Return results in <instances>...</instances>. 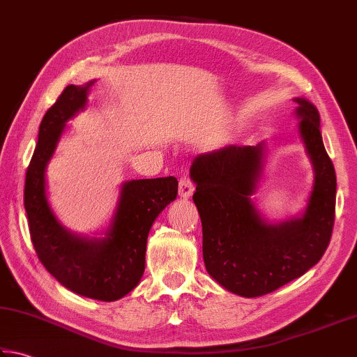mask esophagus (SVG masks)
Wrapping results in <instances>:
<instances>
[{
	"instance_id": "1",
	"label": "esophagus",
	"mask_w": 357,
	"mask_h": 357,
	"mask_svg": "<svg viewBox=\"0 0 357 357\" xmlns=\"http://www.w3.org/2000/svg\"><path fill=\"white\" fill-rule=\"evenodd\" d=\"M194 192V185L192 181L188 178V177H183L180 178V183H178V196L181 199H190L192 196Z\"/></svg>"
}]
</instances>
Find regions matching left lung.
<instances>
[{"label":"left lung","mask_w":357,"mask_h":357,"mask_svg":"<svg viewBox=\"0 0 357 357\" xmlns=\"http://www.w3.org/2000/svg\"><path fill=\"white\" fill-rule=\"evenodd\" d=\"M298 135L312 165V186L303 210L268 220L257 205L268 160V143L225 146L192 160L204 234L206 272L228 292L261 297L301 277L324 257L335 210V172L320 132L317 107L294 98Z\"/></svg>","instance_id":"1"}]
</instances>
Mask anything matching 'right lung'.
<instances>
[{
    "mask_svg": "<svg viewBox=\"0 0 357 357\" xmlns=\"http://www.w3.org/2000/svg\"><path fill=\"white\" fill-rule=\"evenodd\" d=\"M95 82L66 86L40 123L26 171L24 210L33 248L46 271L74 294L115 301L143 278L147 236L158 214L176 200L178 181L176 177L124 181L109 224L95 236L74 233L60 222L50 204L46 169L66 123L85 110Z\"/></svg>",
    "mask_w": 357,
    "mask_h": 357,
    "instance_id": "obj_1",
    "label": "right lung"
}]
</instances>
